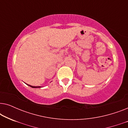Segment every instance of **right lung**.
<instances>
[{
	"instance_id": "right-lung-1",
	"label": "right lung",
	"mask_w": 128,
	"mask_h": 128,
	"mask_svg": "<svg viewBox=\"0 0 128 128\" xmlns=\"http://www.w3.org/2000/svg\"><path fill=\"white\" fill-rule=\"evenodd\" d=\"M28 86H29L30 87H32V88H41V87H42L41 86H31V85H29V84H27Z\"/></svg>"
}]
</instances>
